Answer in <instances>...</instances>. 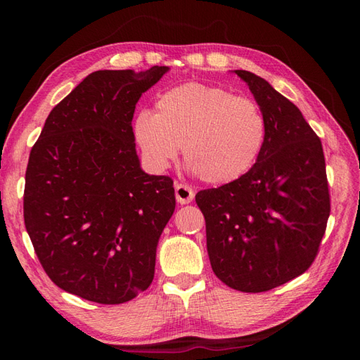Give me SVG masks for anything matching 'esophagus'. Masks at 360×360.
I'll return each mask as SVG.
<instances>
[{"mask_svg": "<svg viewBox=\"0 0 360 360\" xmlns=\"http://www.w3.org/2000/svg\"><path fill=\"white\" fill-rule=\"evenodd\" d=\"M193 197H195V192L189 186V184L176 183V198H177V202H180V204H189V202H192Z\"/></svg>", "mask_w": 360, "mask_h": 360, "instance_id": "34e87169", "label": "esophagus"}]
</instances>
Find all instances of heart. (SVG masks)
<instances>
[{
    "label": "heart",
    "mask_w": 360,
    "mask_h": 360,
    "mask_svg": "<svg viewBox=\"0 0 360 360\" xmlns=\"http://www.w3.org/2000/svg\"><path fill=\"white\" fill-rule=\"evenodd\" d=\"M136 143L148 165L162 171L183 158L212 184L240 179L266 139V120L248 97L217 86L188 82L159 96L156 111H141L134 124Z\"/></svg>",
    "instance_id": "b5f03b06"
}]
</instances>
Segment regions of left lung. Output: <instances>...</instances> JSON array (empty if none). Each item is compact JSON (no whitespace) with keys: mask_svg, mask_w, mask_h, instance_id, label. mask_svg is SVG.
I'll list each match as a JSON object with an SVG mask.
<instances>
[{"mask_svg":"<svg viewBox=\"0 0 360 360\" xmlns=\"http://www.w3.org/2000/svg\"><path fill=\"white\" fill-rule=\"evenodd\" d=\"M236 73L264 115V146L240 179L195 201L214 275L237 291L263 292L314 263L330 214L329 183L321 141L299 108L255 73Z\"/></svg>","mask_w":360,"mask_h":360,"instance_id":"8db88e82","label":"left lung"}]
</instances>
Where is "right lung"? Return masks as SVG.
Listing matches in <instances>:
<instances>
[{
  "label": "right lung",
  "instance_id": "right-lung-1",
  "mask_svg": "<svg viewBox=\"0 0 360 360\" xmlns=\"http://www.w3.org/2000/svg\"><path fill=\"white\" fill-rule=\"evenodd\" d=\"M168 70H97L48 115L25 172L24 221L61 290L118 304L147 290L176 209L172 179L139 167L132 118Z\"/></svg>",
  "mask_w": 360,
  "mask_h": 360
}]
</instances>
